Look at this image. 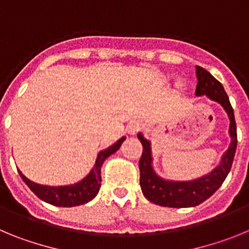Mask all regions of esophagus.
I'll use <instances>...</instances> for the list:
<instances>
[{"instance_id": "obj_1", "label": "esophagus", "mask_w": 249, "mask_h": 249, "mask_svg": "<svg viewBox=\"0 0 249 249\" xmlns=\"http://www.w3.org/2000/svg\"><path fill=\"white\" fill-rule=\"evenodd\" d=\"M141 126H142V124H141L140 121H131V122L128 123V126H127V132H128L131 136L137 135L141 129Z\"/></svg>"}]
</instances>
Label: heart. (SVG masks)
<instances>
[{
    "instance_id": "b5f03b06",
    "label": "heart",
    "mask_w": 249,
    "mask_h": 249,
    "mask_svg": "<svg viewBox=\"0 0 249 249\" xmlns=\"http://www.w3.org/2000/svg\"><path fill=\"white\" fill-rule=\"evenodd\" d=\"M179 86H181V85H179Z\"/></svg>"
}]
</instances>
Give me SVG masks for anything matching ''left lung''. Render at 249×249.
Segmentation results:
<instances>
[{"label": "left lung", "instance_id": "8db88e82", "mask_svg": "<svg viewBox=\"0 0 249 249\" xmlns=\"http://www.w3.org/2000/svg\"><path fill=\"white\" fill-rule=\"evenodd\" d=\"M197 87L196 96H207L210 100L219 103L227 112L230 118V147L223 155L218 166L213 168L210 173L196 178L192 181H172L162 178L153 168L151 142L142 133H138V140L143 146L142 157L140 160V184L144 197L152 203L158 206L171 207V208H186L201 204L208 199L215 191L218 190L231 171L233 158L237 148V127L234 121V113L231 106L230 98L224 91L221 82L206 71L204 68L197 66Z\"/></svg>", "mask_w": 249, "mask_h": 249}]
</instances>
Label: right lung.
Wrapping results in <instances>:
<instances>
[{
    "mask_svg": "<svg viewBox=\"0 0 249 249\" xmlns=\"http://www.w3.org/2000/svg\"><path fill=\"white\" fill-rule=\"evenodd\" d=\"M126 137H122L109 146L108 148L103 149L97 155L93 168L83 179L78 181L77 183L67 184V186H46V184H38L28 179L23 173L18 169V173L26 184L30 187V190L38 197L39 199L57 207H74L81 206L92 199L97 196L101 187V167L106 158L113 155L114 152L118 151L121 144Z\"/></svg>",
    "mask_w": 249,
    "mask_h": 249,
    "instance_id": "1",
    "label": "right lung"
}]
</instances>
